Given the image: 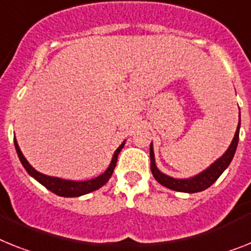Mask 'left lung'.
Returning <instances> with one entry per match:
<instances>
[{
    "instance_id": "1",
    "label": "left lung",
    "mask_w": 251,
    "mask_h": 251,
    "mask_svg": "<svg viewBox=\"0 0 251 251\" xmlns=\"http://www.w3.org/2000/svg\"><path fill=\"white\" fill-rule=\"evenodd\" d=\"M239 130H240V121L239 126H237L236 134L233 136V140L231 143V145L228 147V149L226 151V153L222 155V157L216 161L213 165L210 166L209 168H207L205 171H203L201 174L197 175L195 177L191 178H184V180H180V178H174L170 177L167 175L162 174L157 167H155L154 162V153H153V145L151 144V174L154 176L155 180L162 184L163 186L171 189V190L181 191V193H198V191H203L205 189L213 185L216 182V180L220 177L222 172L228 167V165L232 161L233 155H235V151L237 148V143H239Z\"/></svg>"
}]
</instances>
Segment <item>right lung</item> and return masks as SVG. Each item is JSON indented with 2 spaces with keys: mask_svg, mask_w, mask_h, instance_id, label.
I'll return each mask as SVG.
<instances>
[{
  "mask_svg": "<svg viewBox=\"0 0 251 251\" xmlns=\"http://www.w3.org/2000/svg\"><path fill=\"white\" fill-rule=\"evenodd\" d=\"M15 142V148H16V151H18V155L20 158V162L23 163L24 168L28 171V174L30 176L35 178L37 181H39L44 187H47L48 190H50L52 193H54L56 195H60V197L65 198H73V197H80V195H84V194H88L90 191H94L97 189L102 187L103 185L106 184L107 181L109 180V177L112 176V172L116 167V163H117V157H119V153L121 151V149L124 148V144L122 143L119 148L116 149L115 154H113L112 162L109 167L107 168L106 172L102 174L98 177L93 178V180H88V181H67L62 180V178L57 177H50V176H46V175L41 174V172L35 171L34 168L29 165V162L25 159V157L23 155L22 151L19 148L18 142L16 139L14 140Z\"/></svg>",
  "mask_w": 251,
  "mask_h": 251,
  "instance_id": "1",
  "label": "right lung"
}]
</instances>
